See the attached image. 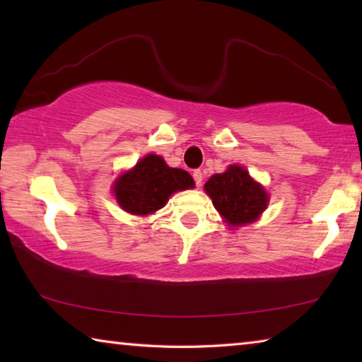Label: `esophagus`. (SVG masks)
Returning <instances> with one entry per match:
<instances>
[{
  "instance_id": "obj_1",
  "label": "esophagus",
  "mask_w": 362,
  "mask_h": 362,
  "mask_svg": "<svg viewBox=\"0 0 362 362\" xmlns=\"http://www.w3.org/2000/svg\"><path fill=\"white\" fill-rule=\"evenodd\" d=\"M193 179H194V183H196V187H201V182H203V173H201V170H194L193 173Z\"/></svg>"
}]
</instances>
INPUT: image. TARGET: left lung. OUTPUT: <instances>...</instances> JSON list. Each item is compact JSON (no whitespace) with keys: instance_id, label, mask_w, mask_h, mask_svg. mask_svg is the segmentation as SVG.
I'll list each match as a JSON object with an SVG mask.
<instances>
[{"instance_id":"1","label":"left lung","mask_w":362,"mask_h":362,"mask_svg":"<svg viewBox=\"0 0 362 362\" xmlns=\"http://www.w3.org/2000/svg\"><path fill=\"white\" fill-rule=\"evenodd\" d=\"M204 192L228 226L252 223L268 206V193L243 166L231 164L223 174L212 175Z\"/></svg>"}]
</instances>
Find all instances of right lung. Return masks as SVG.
Listing matches in <instances>:
<instances>
[{"instance_id":"1","label":"right lung","mask_w":362,"mask_h":362,"mask_svg":"<svg viewBox=\"0 0 362 362\" xmlns=\"http://www.w3.org/2000/svg\"><path fill=\"white\" fill-rule=\"evenodd\" d=\"M193 187L194 182L187 170L169 168L158 155H146L116 179L113 193L122 211L148 216L166 206L173 193Z\"/></svg>"}]
</instances>
